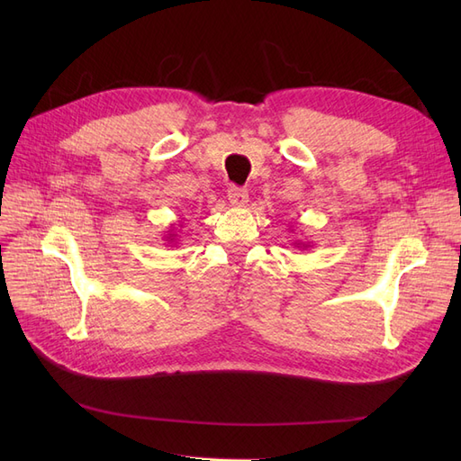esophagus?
Returning <instances> with one entry per match:
<instances>
[{
    "label": "esophagus",
    "instance_id": "34e87169",
    "mask_svg": "<svg viewBox=\"0 0 461 461\" xmlns=\"http://www.w3.org/2000/svg\"><path fill=\"white\" fill-rule=\"evenodd\" d=\"M229 194V202L230 205L234 207H244L248 203V192L244 188H239V186H230L227 190Z\"/></svg>",
    "mask_w": 461,
    "mask_h": 461
}]
</instances>
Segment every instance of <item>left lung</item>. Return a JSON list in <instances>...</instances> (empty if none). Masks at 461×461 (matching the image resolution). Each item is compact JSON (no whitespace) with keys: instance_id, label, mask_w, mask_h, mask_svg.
Listing matches in <instances>:
<instances>
[{"instance_id":"obj_1","label":"left lung","mask_w":461,"mask_h":461,"mask_svg":"<svg viewBox=\"0 0 461 461\" xmlns=\"http://www.w3.org/2000/svg\"><path fill=\"white\" fill-rule=\"evenodd\" d=\"M294 246L300 248V249H305V248H310V242H300V240H296Z\"/></svg>"}]
</instances>
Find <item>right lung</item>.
Masks as SVG:
<instances>
[{
	"label": "right lung",
	"instance_id": "add662e5",
	"mask_svg": "<svg viewBox=\"0 0 461 461\" xmlns=\"http://www.w3.org/2000/svg\"><path fill=\"white\" fill-rule=\"evenodd\" d=\"M180 227H183V225H180ZM176 229H175V225L169 229V230H167V236H163V239H165V242L167 244H169V246H173V244H176V239H178V234L175 232Z\"/></svg>",
	"mask_w": 461,
	"mask_h": 461
}]
</instances>
